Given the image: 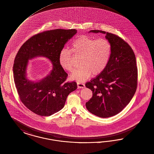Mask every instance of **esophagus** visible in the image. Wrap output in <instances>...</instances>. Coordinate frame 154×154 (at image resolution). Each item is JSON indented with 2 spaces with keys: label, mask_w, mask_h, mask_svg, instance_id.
Segmentation results:
<instances>
[{
  "label": "esophagus",
  "mask_w": 154,
  "mask_h": 154,
  "mask_svg": "<svg viewBox=\"0 0 154 154\" xmlns=\"http://www.w3.org/2000/svg\"><path fill=\"white\" fill-rule=\"evenodd\" d=\"M77 87L79 88H85V84L79 82H77Z\"/></svg>",
  "instance_id": "esophagus-1"
}]
</instances>
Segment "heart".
Masks as SVG:
<instances>
[{
    "label": "heart",
    "mask_w": 154,
    "mask_h": 154,
    "mask_svg": "<svg viewBox=\"0 0 154 154\" xmlns=\"http://www.w3.org/2000/svg\"><path fill=\"white\" fill-rule=\"evenodd\" d=\"M112 52V46L108 40L100 38L95 39L82 35L74 39L70 49H63L59 54V63L64 70L72 72L74 63L72 54L80 57V68L72 73V80L82 82L91 75H98L102 72L108 63Z\"/></svg>",
    "instance_id": "1"
}]
</instances>
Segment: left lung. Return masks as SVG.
<instances>
[{
    "label": "left lung",
    "instance_id": "left-lung-1",
    "mask_svg": "<svg viewBox=\"0 0 154 154\" xmlns=\"http://www.w3.org/2000/svg\"><path fill=\"white\" fill-rule=\"evenodd\" d=\"M89 32L106 34L112 52L105 70L85 84L92 91V97L85 105L91 113L100 118H109L125 108L136 92L138 76L136 56L131 46L120 37L100 30Z\"/></svg>",
    "mask_w": 154,
    "mask_h": 154
}]
</instances>
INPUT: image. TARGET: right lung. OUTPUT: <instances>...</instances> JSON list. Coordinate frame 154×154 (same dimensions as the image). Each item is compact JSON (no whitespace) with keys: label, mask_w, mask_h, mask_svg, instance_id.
<instances>
[{"label":"right lung","mask_w":154,"mask_h":154,"mask_svg":"<svg viewBox=\"0 0 154 154\" xmlns=\"http://www.w3.org/2000/svg\"><path fill=\"white\" fill-rule=\"evenodd\" d=\"M76 33L75 29L46 31L31 37L17 54L13 75L20 99L38 115L48 116L60 110L69 94L77 88L75 82H65L68 74L59 63V53ZM36 57L49 59L53 66L44 78L31 81L26 76L28 61Z\"/></svg>","instance_id":"obj_1"}]
</instances>
